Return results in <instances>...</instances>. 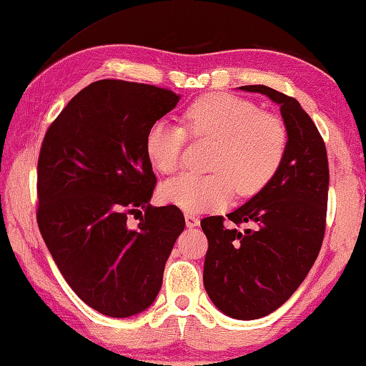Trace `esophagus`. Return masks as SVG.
Returning a JSON list of instances; mask_svg holds the SVG:
<instances>
[{
	"instance_id": "1",
	"label": "esophagus",
	"mask_w": 366,
	"mask_h": 366,
	"mask_svg": "<svg viewBox=\"0 0 366 366\" xmlns=\"http://www.w3.org/2000/svg\"><path fill=\"white\" fill-rule=\"evenodd\" d=\"M184 221H186V226H188V227L199 226V218H197L196 214H192V213H186L184 214Z\"/></svg>"
}]
</instances>
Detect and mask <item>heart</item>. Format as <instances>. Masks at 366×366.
<instances>
[{
  "label": "heart",
  "mask_w": 366,
  "mask_h": 366,
  "mask_svg": "<svg viewBox=\"0 0 366 366\" xmlns=\"http://www.w3.org/2000/svg\"><path fill=\"white\" fill-rule=\"evenodd\" d=\"M214 140L210 175L183 174L161 186V199L186 212L224 207L234 191L252 196L277 175L287 150L280 117L227 93H210L184 110V126L158 120L145 137V153L162 174L180 167L186 142Z\"/></svg>",
  "instance_id": "obj_1"
}]
</instances>
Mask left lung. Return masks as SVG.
<instances>
[{
    "mask_svg": "<svg viewBox=\"0 0 366 366\" xmlns=\"http://www.w3.org/2000/svg\"><path fill=\"white\" fill-rule=\"evenodd\" d=\"M240 89L280 104L289 137L277 175L249 202L227 214L229 227L224 216L200 221L208 240V297L224 315L251 320L289 300L317 259L330 174L325 142L297 99L265 85Z\"/></svg>",
    "mask_w": 366,
    "mask_h": 366,
    "instance_id": "8db88e82",
    "label": "left lung"
}]
</instances>
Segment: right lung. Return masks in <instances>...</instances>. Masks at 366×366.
<instances>
[{"label": "right lung", "mask_w": 366, "mask_h": 366, "mask_svg": "<svg viewBox=\"0 0 366 366\" xmlns=\"http://www.w3.org/2000/svg\"><path fill=\"white\" fill-rule=\"evenodd\" d=\"M169 88L104 79L68 102L44 136L36 219L66 282L112 317L147 310L184 216L150 204L156 186L145 137L172 110ZM144 210L139 224L127 218Z\"/></svg>", "instance_id": "1"}]
</instances>
